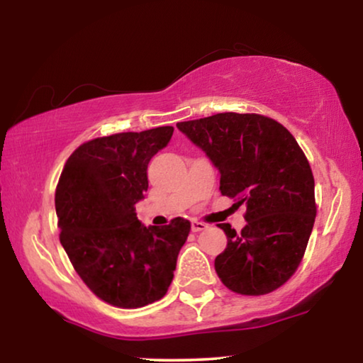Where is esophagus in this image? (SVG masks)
<instances>
[{
    "label": "esophagus",
    "instance_id": "obj_1",
    "mask_svg": "<svg viewBox=\"0 0 363 363\" xmlns=\"http://www.w3.org/2000/svg\"><path fill=\"white\" fill-rule=\"evenodd\" d=\"M191 227H192V232H201V230H206V228H207L206 223L199 222V220H192Z\"/></svg>",
    "mask_w": 363,
    "mask_h": 363
}]
</instances>
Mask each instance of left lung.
Here are the masks:
<instances>
[{"label": "left lung", "instance_id": "left-lung-1", "mask_svg": "<svg viewBox=\"0 0 363 363\" xmlns=\"http://www.w3.org/2000/svg\"><path fill=\"white\" fill-rule=\"evenodd\" d=\"M220 172L222 196L247 206L237 233L220 223L227 248L216 258L220 281L233 293L262 296L293 277L315 220L314 176L294 136L258 113H217L177 123Z\"/></svg>", "mask_w": 363, "mask_h": 363}]
</instances>
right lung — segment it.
<instances>
[{"label": "right lung", "mask_w": 363, "mask_h": 363, "mask_svg": "<svg viewBox=\"0 0 363 363\" xmlns=\"http://www.w3.org/2000/svg\"><path fill=\"white\" fill-rule=\"evenodd\" d=\"M172 126L116 133L80 145L55 189L60 243L96 298L135 309L160 301L174 278L191 222L145 227L136 202L147 191V164L169 143Z\"/></svg>", "instance_id": "right-lung-1"}]
</instances>
